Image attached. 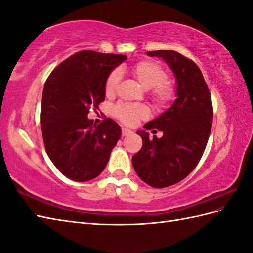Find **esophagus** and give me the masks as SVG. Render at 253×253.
<instances>
[{"instance_id": "34e87169", "label": "esophagus", "mask_w": 253, "mask_h": 253, "mask_svg": "<svg viewBox=\"0 0 253 253\" xmlns=\"http://www.w3.org/2000/svg\"><path fill=\"white\" fill-rule=\"evenodd\" d=\"M132 131L129 129H126V128H122V136L123 137H126V136H129L131 135Z\"/></svg>"}]
</instances>
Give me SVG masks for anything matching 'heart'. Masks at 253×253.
<instances>
[{
    "mask_svg": "<svg viewBox=\"0 0 253 253\" xmlns=\"http://www.w3.org/2000/svg\"><path fill=\"white\" fill-rule=\"evenodd\" d=\"M131 74L144 89L150 90V96L158 109L166 107L174 99V87L166 80L168 72L157 61L144 60L136 63L131 67ZM121 78L120 69H114L109 74L104 84L106 95L112 96L116 93ZM113 115L125 125L131 126L139 120L147 117L148 111L142 105L117 104L113 109Z\"/></svg>",
    "mask_w": 253,
    "mask_h": 253,
    "instance_id": "1",
    "label": "heart"
}]
</instances>
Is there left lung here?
Returning <instances> with one entry per match:
<instances>
[{
    "label": "left lung",
    "instance_id": "left-lung-1",
    "mask_svg": "<svg viewBox=\"0 0 253 253\" xmlns=\"http://www.w3.org/2000/svg\"><path fill=\"white\" fill-rule=\"evenodd\" d=\"M158 56L173 69L177 80V99L169 110L147 123L144 129L164 132L161 138L148 137L145 130L142 148L132 157V166L140 178L154 188L177 184L198 165L212 129L211 93L197 64L171 50L147 52Z\"/></svg>",
    "mask_w": 253,
    "mask_h": 253
}]
</instances>
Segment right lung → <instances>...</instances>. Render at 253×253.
I'll list each match as a JSON object with an SVG mask.
<instances>
[{
	"label": "right lung",
	"instance_id": "1",
	"mask_svg": "<svg viewBox=\"0 0 253 253\" xmlns=\"http://www.w3.org/2000/svg\"><path fill=\"white\" fill-rule=\"evenodd\" d=\"M127 58L122 54L80 51L63 61L47 77L40 123L45 151L67 178L88 181L99 176L121 138L118 124L89 120L105 99L109 74Z\"/></svg>",
	"mask_w": 253,
	"mask_h": 253
}]
</instances>
